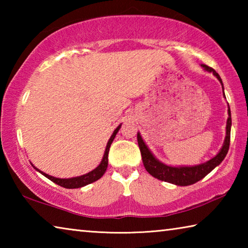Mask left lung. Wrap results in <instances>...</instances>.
<instances>
[{
    "label": "left lung",
    "instance_id": "obj_1",
    "mask_svg": "<svg viewBox=\"0 0 248 248\" xmlns=\"http://www.w3.org/2000/svg\"><path fill=\"white\" fill-rule=\"evenodd\" d=\"M202 66L205 70L209 71V72H212L215 74L222 84L220 75L217 74L215 70L205 64H202ZM222 87H223V84H222ZM231 124H232V119H231V110L229 107V118L228 124H226V137L221 151L217 153V156L211 158L207 163L191 167H171L158 162L157 159L153 156L152 153L150 152L148 146L145 145L143 140H142L140 133H138V144H139L142 161H143L145 170H148L149 174L152 175L153 177L159 180H164V182L167 183L175 184L177 185V186H188V185H192L199 182L200 179H202L204 176H207L215 167L219 165L224 159L225 155L228 154L231 139Z\"/></svg>",
    "mask_w": 248,
    "mask_h": 248
}]
</instances>
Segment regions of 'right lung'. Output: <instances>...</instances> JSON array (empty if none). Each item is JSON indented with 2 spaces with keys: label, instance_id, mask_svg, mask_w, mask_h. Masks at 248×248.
<instances>
[{
  "label": "right lung",
  "instance_id": "right-lung-1",
  "mask_svg": "<svg viewBox=\"0 0 248 248\" xmlns=\"http://www.w3.org/2000/svg\"><path fill=\"white\" fill-rule=\"evenodd\" d=\"M121 127V124L118 125V127L116 128V130L114 131V133L111 134L110 139H109L107 146H106V150H105V154L103 156L102 162H100V164L96 167L94 170L90 171L89 174H85V175H82L79 176V177H74V178H68V179H61V178H56V177H52V176L47 175L43 173V171H40L41 174L46 177L49 178L51 182L56 183L57 185L61 187H64V188H68V189H73V188H79V187H83V186H86V185H89L91 183H94L96 180H98L102 176L105 174V171L107 170V166H108V153H109V148H110V144L112 143V141H114L115 137L117 132L119 131V129Z\"/></svg>",
  "mask_w": 248,
  "mask_h": 248
}]
</instances>
